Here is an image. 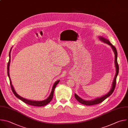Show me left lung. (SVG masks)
Returning <instances> with one entry per match:
<instances>
[{"label":"left lung","mask_w":128,"mask_h":128,"mask_svg":"<svg viewBox=\"0 0 128 128\" xmlns=\"http://www.w3.org/2000/svg\"><path fill=\"white\" fill-rule=\"evenodd\" d=\"M99 38L100 40L103 41L105 43H106V44L110 45L114 52V53L115 54L114 63H115V66L116 68V75L114 76V78L113 80L112 84V87L110 91H109V92L108 93H107L105 95L102 96L101 97H99V98H96L94 100H85L84 99H82L80 97H79L76 93L74 94V97H75L76 99L78 100V101H79L80 103H81L83 104L86 105V106H92V105L99 104L102 102V101H104L106 98H107L108 97H109L112 94V93L114 91L115 87H116V77H117V76L118 74V71H119V67H118V60H117L118 52H117V50H116V48L108 40L102 37H101V36H99Z\"/></svg>","instance_id":"obj_1"}]
</instances>
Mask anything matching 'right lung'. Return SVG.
<instances>
[{"instance_id":"right-lung-1","label":"right lung","mask_w":128,"mask_h":128,"mask_svg":"<svg viewBox=\"0 0 128 128\" xmlns=\"http://www.w3.org/2000/svg\"><path fill=\"white\" fill-rule=\"evenodd\" d=\"M12 48L10 49V54H9V58H10V59H9V62H8V68H7V71H8V78H9V79H10V86H11V88H12V90L13 92V93L14 94V95L17 97L18 98V99H20V100H21L23 102H25L26 104H27L29 105H30V106H44L46 104H49L50 102L52 101V98H53V96H54V89H55V88L56 87V85L58 84V83H59L60 82V80H58L57 81H56L53 87H52V92H51V93L50 94V95L49 96V97L46 99L45 100H42V101H33V100H28L27 99H25V98H24L23 97L20 96V95H18L16 92V91L14 90V89L12 85V81H11V79H10V73H9V70H10V52H11V50H12Z\"/></svg>"}]
</instances>
